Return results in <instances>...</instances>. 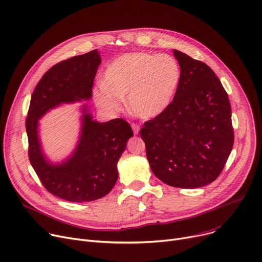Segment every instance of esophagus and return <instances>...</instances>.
<instances>
[{"label":"esophagus","instance_id":"34e87169","mask_svg":"<svg viewBox=\"0 0 262 262\" xmlns=\"http://www.w3.org/2000/svg\"><path fill=\"white\" fill-rule=\"evenodd\" d=\"M132 128H133V130H134V134H135V135H138V134H139V132H140V126H139L138 124L133 123V124H132Z\"/></svg>","mask_w":262,"mask_h":262}]
</instances>
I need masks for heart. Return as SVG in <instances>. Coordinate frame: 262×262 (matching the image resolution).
Segmentation results:
<instances>
[{"mask_svg": "<svg viewBox=\"0 0 262 262\" xmlns=\"http://www.w3.org/2000/svg\"><path fill=\"white\" fill-rule=\"evenodd\" d=\"M181 80L178 61L170 55L137 51L115 59L104 73V82L93 91L96 105L116 114L126 97L129 111L141 119H155L171 104Z\"/></svg>", "mask_w": 262, "mask_h": 262, "instance_id": "b5f03b06", "label": "heart"}]
</instances>
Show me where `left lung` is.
Masks as SVG:
<instances>
[{"instance_id": "left-lung-1", "label": "left lung", "mask_w": 262, "mask_h": 262, "mask_svg": "<svg viewBox=\"0 0 262 262\" xmlns=\"http://www.w3.org/2000/svg\"><path fill=\"white\" fill-rule=\"evenodd\" d=\"M181 80L169 107L140 136L154 175L167 185L197 188L215 181L234 144L230 100L205 63L173 49Z\"/></svg>"}]
</instances>
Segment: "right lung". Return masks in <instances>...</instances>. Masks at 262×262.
Here are the masks:
<instances>
[{"instance_id": "obj_1", "label": "right lung", "mask_w": 262, "mask_h": 262, "mask_svg": "<svg viewBox=\"0 0 262 262\" xmlns=\"http://www.w3.org/2000/svg\"><path fill=\"white\" fill-rule=\"evenodd\" d=\"M100 63L95 49L52 66L34 89L26 118L28 156L34 171L50 194L72 202L94 201L113 189L118 179L117 163L134 136L132 127L123 119L100 123L83 105L76 149L65 161L54 164L42 150L39 120L63 103L90 100Z\"/></svg>"}]
</instances>
